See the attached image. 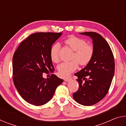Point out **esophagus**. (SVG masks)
Here are the masks:
<instances>
[{
    "label": "esophagus",
    "instance_id": "34e87169",
    "mask_svg": "<svg viewBox=\"0 0 126 126\" xmlns=\"http://www.w3.org/2000/svg\"><path fill=\"white\" fill-rule=\"evenodd\" d=\"M64 80L65 82H69V81L71 80V78H65Z\"/></svg>",
    "mask_w": 126,
    "mask_h": 126
}]
</instances>
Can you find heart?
Listing matches in <instances>:
<instances>
[{"label":"heart","instance_id":"b5f03b06","mask_svg":"<svg viewBox=\"0 0 126 126\" xmlns=\"http://www.w3.org/2000/svg\"><path fill=\"white\" fill-rule=\"evenodd\" d=\"M65 44L74 51L72 56V61L63 62L58 65V72L59 76L67 78L78 67V63L81 65H86L90 62L94 54L93 47L87 44L86 40L82 38L71 36L65 40ZM60 44L55 43L51 47L50 49V59L53 62L59 61Z\"/></svg>","mask_w":126,"mask_h":126}]
</instances>
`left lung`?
Returning a JSON list of instances; mask_svg holds the SVG:
<instances>
[{"label":"left lung","instance_id":"1","mask_svg":"<svg viewBox=\"0 0 126 126\" xmlns=\"http://www.w3.org/2000/svg\"><path fill=\"white\" fill-rule=\"evenodd\" d=\"M79 34L93 40L94 54L90 62L74 74L78 77L79 89L73 97L79 104L89 106L101 101L108 93L114 76V59L109 44L99 34Z\"/></svg>","mask_w":126,"mask_h":126}]
</instances>
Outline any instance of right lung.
Instances as JSON below:
<instances>
[{
	"label": "right lung",
	"instance_id": "right-lung-1",
	"mask_svg": "<svg viewBox=\"0 0 126 126\" xmlns=\"http://www.w3.org/2000/svg\"><path fill=\"white\" fill-rule=\"evenodd\" d=\"M62 34H32L21 43L14 53L13 79L20 96L28 103L37 106L45 104L63 82L53 74L49 78L43 77V73L54 71L50 49Z\"/></svg>",
	"mask_w": 126,
	"mask_h": 126
}]
</instances>
